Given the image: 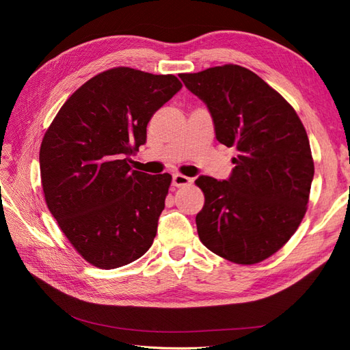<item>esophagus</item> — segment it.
<instances>
[{
    "mask_svg": "<svg viewBox=\"0 0 350 350\" xmlns=\"http://www.w3.org/2000/svg\"><path fill=\"white\" fill-rule=\"evenodd\" d=\"M191 183V178H188L185 175H181V174H174L172 176V184L175 187H183V185H187Z\"/></svg>",
    "mask_w": 350,
    "mask_h": 350,
    "instance_id": "1",
    "label": "esophagus"
}]
</instances>
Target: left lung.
I'll return each mask as SVG.
<instances>
[{
	"instance_id": "left-lung-1",
	"label": "left lung",
	"mask_w": 350,
	"mask_h": 350,
	"mask_svg": "<svg viewBox=\"0 0 350 350\" xmlns=\"http://www.w3.org/2000/svg\"><path fill=\"white\" fill-rule=\"evenodd\" d=\"M207 105L219 143L235 147L225 181L201 175L200 241L237 264L279 251L298 229L314 178L310 140L295 109L256 72L235 64L179 74Z\"/></svg>"
}]
</instances>
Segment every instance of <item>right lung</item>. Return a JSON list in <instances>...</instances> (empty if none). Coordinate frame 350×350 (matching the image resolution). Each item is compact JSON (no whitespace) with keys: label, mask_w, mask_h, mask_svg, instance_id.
Returning <instances> with one entry per match:
<instances>
[{"label":"right lung","mask_w":350,"mask_h":350,"mask_svg":"<svg viewBox=\"0 0 350 350\" xmlns=\"http://www.w3.org/2000/svg\"><path fill=\"white\" fill-rule=\"evenodd\" d=\"M181 88L172 74L107 70L71 94L44 135L46 206L93 266L121 267L152 247L172 176L133 171L130 156L146 143L153 113Z\"/></svg>","instance_id":"add662e5"}]
</instances>
